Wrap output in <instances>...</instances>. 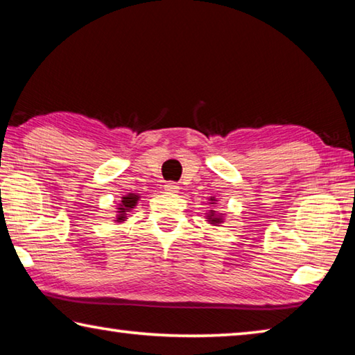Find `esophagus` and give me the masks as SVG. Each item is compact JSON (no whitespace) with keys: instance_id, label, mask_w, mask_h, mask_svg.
<instances>
[{"instance_id":"esophagus-1","label":"esophagus","mask_w":355,"mask_h":355,"mask_svg":"<svg viewBox=\"0 0 355 355\" xmlns=\"http://www.w3.org/2000/svg\"><path fill=\"white\" fill-rule=\"evenodd\" d=\"M178 186H177V183H173V182H169V183H166L164 184V191L167 192V194H175V192H178Z\"/></svg>"}]
</instances>
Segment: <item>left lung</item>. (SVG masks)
<instances>
[{
  "instance_id": "left-lung-1",
  "label": "left lung",
  "mask_w": 355,
  "mask_h": 355,
  "mask_svg": "<svg viewBox=\"0 0 355 355\" xmlns=\"http://www.w3.org/2000/svg\"><path fill=\"white\" fill-rule=\"evenodd\" d=\"M211 202L214 203V199H211ZM207 219H208L209 224H213V225H218V224H220V222H224V220H222L220 216L216 214L213 209H209V214L207 216Z\"/></svg>"
}]
</instances>
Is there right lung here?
Wrapping results in <instances>:
<instances>
[{
	"instance_id": "1",
	"label": "right lung",
	"mask_w": 355,
	"mask_h": 355,
	"mask_svg": "<svg viewBox=\"0 0 355 355\" xmlns=\"http://www.w3.org/2000/svg\"><path fill=\"white\" fill-rule=\"evenodd\" d=\"M137 200H139V196L133 194V192H130V194L122 197V200H120L119 208H117V218H116V222H123L125 219H127V213L130 211L131 208L136 207Z\"/></svg>"
}]
</instances>
